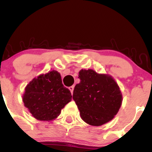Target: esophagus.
Wrapping results in <instances>:
<instances>
[{
	"label": "esophagus",
	"mask_w": 152,
	"mask_h": 152,
	"mask_svg": "<svg viewBox=\"0 0 152 152\" xmlns=\"http://www.w3.org/2000/svg\"><path fill=\"white\" fill-rule=\"evenodd\" d=\"M69 90H70L71 93L73 94V92H74V86H71L69 87Z\"/></svg>",
	"instance_id": "34e87169"
}]
</instances>
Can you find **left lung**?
<instances>
[{"mask_svg": "<svg viewBox=\"0 0 152 152\" xmlns=\"http://www.w3.org/2000/svg\"><path fill=\"white\" fill-rule=\"evenodd\" d=\"M78 74L81 81L75 86L73 99L82 119L96 126L112 120L122 103L121 91L115 80L92 69H82Z\"/></svg>", "mask_w": 152, "mask_h": 152, "instance_id": "obj_1", "label": "left lung"}]
</instances>
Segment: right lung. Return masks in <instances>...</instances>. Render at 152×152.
Segmentation results:
<instances>
[{"mask_svg": "<svg viewBox=\"0 0 152 152\" xmlns=\"http://www.w3.org/2000/svg\"><path fill=\"white\" fill-rule=\"evenodd\" d=\"M71 91L63 85L58 71H49L34 78L25 88L24 106L32 116L40 121H51L71 101Z\"/></svg>", "mask_w": 152, "mask_h": 152, "instance_id": "1", "label": "right lung"}]
</instances>
